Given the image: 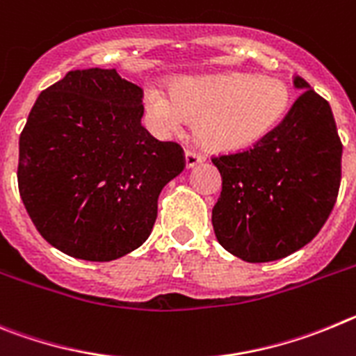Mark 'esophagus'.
<instances>
[{
  "instance_id": "obj_1",
  "label": "esophagus",
  "mask_w": 356,
  "mask_h": 356,
  "mask_svg": "<svg viewBox=\"0 0 356 356\" xmlns=\"http://www.w3.org/2000/svg\"><path fill=\"white\" fill-rule=\"evenodd\" d=\"M204 156L198 154V152H193V150H186V166L188 168H193V166L200 165L202 161H204Z\"/></svg>"
}]
</instances>
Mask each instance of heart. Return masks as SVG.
<instances>
[{"mask_svg": "<svg viewBox=\"0 0 356 356\" xmlns=\"http://www.w3.org/2000/svg\"><path fill=\"white\" fill-rule=\"evenodd\" d=\"M147 110L161 133H181L198 117L197 134L207 149L230 152L264 138L291 102L284 81L243 72L181 79L168 90L150 86Z\"/></svg>", "mask_w": 356, "mask_h": 356, "instance_id": "b5f03b06", "label": "heart"}]
</instances>
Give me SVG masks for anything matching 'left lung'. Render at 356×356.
Returning a JSON list of instances; mask_svg holds the SVG:
<instances>
[{
    "instance_id": "obj_1",
    "label": "left lung",
    "mask_w": 356,
    "mask_h": 356,
    "mask_svg": "<svg viewBox=\"0 0 356 356\" xmlns=\"http://www.w3.org/2000/svg\"><path fill=\"white\" fill-rule=\"evenodd\" d=\"M303 90L252 149L213 158L222 193L213 207L218 243L246 262H270L312 241L337 200L342 143L328 101Z\"/></svg>"
}]
</instances>
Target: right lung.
Segmentation results:
<instances>
[{"instance_id":"right-lung-1","label":"right lung","mask_w":356,"mask_h":356,"mask_svg":"<svg viewBox=\"0 0 356 356\" xmlns=\"http://www.w3.org/2000/svg\"><path fill=\"white\" fill-rule=\"evenodd\" d=\"M143 90L115 69L70 70L38 95L19 138L22 204L70 257L113 261L145 243L184 150L142 126Z\"/></svg>"}]
</instances>
